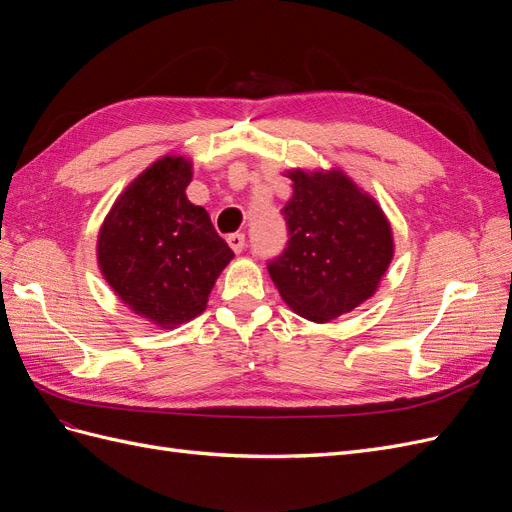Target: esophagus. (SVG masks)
Instances as JSON below:
<instances>
[{"instance_id": "esophagus-1", "label": "esophagus", "mask_w": 512, "mask_h": 512, "mask_svg": "<svg viewBox=\"0 0 512 512\" xmlns=\"http://www.w3.org/2000/svg\"><path fill=\"white\" fill-rule=\"evenodd\" d=\"M226 241H228V245H230V250L235 252V254H241V252H243L245 237L241 235V232H235V235H230Z\"/></svg>"}]
</instances>
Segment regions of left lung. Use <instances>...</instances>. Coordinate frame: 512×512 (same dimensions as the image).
I'll return each instance as SVG.
<instances>
[{
  "instance_id": "left-lung-1",
  "label": "left lung",
  "mask_w": 512,
  "mask_h": 512,
  "mask_svg": "<svg viewBox=\"0 0 512 512\" xmlns=\"http://www.w3.org/2000/svg\"><path fill=\"white\" fill-rule=\"evenodd\" d=\"M286 177L290 239L269 262V275L292 312L329 322L374 297L395 254L393 228L378 200L344 170L290 168Z\"/></svg>"
}]
</instances>
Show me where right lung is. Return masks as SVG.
Here are the masks:
<instances>
[{
  "label": "right lung",
  "instance_id": "right-lung-1",
  "mask_svg": "<svg viewBox=\"0 0 512 512\" xmlns=\"http://www.w3.org/2000/svg\"><path fill=\"white\" fill-rule=\"evenodd\" d=\"M192 160L168 153L128 183L98 232V269L130 312L175 329L207 309L235 258L209 213L185 194Z\"/></svg>",
  "mask_w": 512,
  "mask_h": 512
}]
</instances>
